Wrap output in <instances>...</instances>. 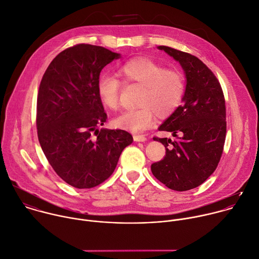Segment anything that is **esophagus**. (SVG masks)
<instances>
[{
    "label": "esophagus",
    "instance_id": "esophagus-1",
    "mask_svg": "<svg viewBox=\"0 0 259 259\" xmlns=\"http://www.w3.org/2000/svg\"><path fill=\"white\" fill-rule=\"evenodd\" d=\"M133 139L136 142H144L146 140V137L141 134H135V135H133Z\"/></svg>",
    "mask_w": 259,
    "mask_h": 259
}]
</instances>
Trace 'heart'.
<instances>
[{"mask_svg":"<svg viewBox=\"0 0 259 259\" xmlns=\"http://www.w3.org/2000/svg\"><path fill=\"white\" fill-rule=\"evenodd\" d=\"M118 74L124 83L142 88L137 103L140 108L119 115L114 120L118 128L142 131L151 126L156 116L169 117L183 102L186 80L179 70L167 69L148 58H137L124 64ZM121 86V81L114 76H103L98 82V95L110 110L120 106Z\"/></svg>","mask_w":259,"mask_h":259,"instance_id":"obj_1","label":"heart"}]
</instances>
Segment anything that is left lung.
<instances>
[{"label": "left lung", "mask_w": 259, "mask_h": 259, "mask_svg": "<svg viewBox=\"0 0 259 259\" xmlns=\"http://www.w3.org/2000/svg\"><path fill=\"white\" fill-rule=\"evenodd\" d=\"M178 61L186 74L184 104L158 128L176 137H153L165 147L164 157L151 164L153 176L167 188L187 191L201 185L215 170L226 140V102L220 81L197 57L159 46Z\"/></svg>", "instance_id": "1"}]
</instances>
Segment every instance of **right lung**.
<instances>
[{"instance_id":"1","label":"right lung","mask_w":259,"mask_h":259,"mask_svg":"<svg viewBox=\"0 0 259 259\" xmlns=\"http://www.w3.org/2000/svg\"><path fill=\"white\" fill-rule=\"evenodd\" d=\"M119 58L104 47L79 44L51 62L39 84V144L57 175L78 189L105 182L133 141L125 130H99L108 118L98 95L100 74Z\"/></svg>"}]
</instances>
